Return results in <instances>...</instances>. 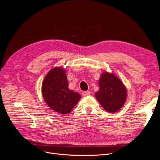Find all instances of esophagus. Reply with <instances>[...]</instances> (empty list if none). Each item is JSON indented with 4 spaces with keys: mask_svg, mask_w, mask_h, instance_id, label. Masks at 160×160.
I'll return each instance as SVG.
<instances>
[{
    "mask_svg": "<svg viewBox=\"0 0 160 160\" xmlns=\"http://www.w3.org/2000/svg\"><path fill=\"white\" fill-rule=\"evenodd\" d=\"M91 94V92L89 91H83L82 92V95L84 96V97H86V96H88Z\"/></svg>",
    "mask_w": 160,
    "mask_h": 160,
    "instance_id": "1",
    "label": "esophagus"
}]
</instances>
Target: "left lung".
Wrapping results in <instances>:
<instances>
[{"label":"left lung","mask_w":160,"mask_h":160,"mask_svg":"<svg viewBox=\"0 0 160 160\" xmlns=\"http://www.w3.org/2000/svg\"><path fill=\"white\" fill-rule=\"evenodd\" d=\"M99 89L95 97L104 110L115 113L124 106L127 98V89L119 78L113 73L104 72L98 80Z\"/></svg>","instance_id":"8db88e82"}]
</instances>
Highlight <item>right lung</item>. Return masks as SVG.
I'll return each instance as SVG.
<instances>
[{
  "label": "right lung",
  "instance_id": "1",
  "mask_svg": "<svg viewBox=\"0 0 160 160\" xmlns=\"http://www.w3.org/2000/svg\"><path fill=\"white\" fill-rule=\"evenodd\" d=\"M66 71L56 67L46 74L42 83L41 92L47 105L58 113L67 114L77 104L81 95L69 89Z\"/></svg>",
  "mask_w": 160,
  "mask_h": 160
}]
</instances>
